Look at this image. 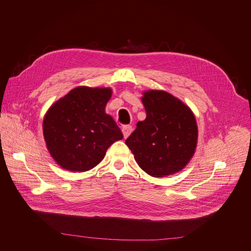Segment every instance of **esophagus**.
I'll use <instances>...</instances> for the list:
<instances>
[{
	"instance_id": "1",
	"label": "esophagus",
	"mask_w": 251,
	"mask_h": 251,
	"mask_svg": "<svg viewBox=\"0 0 251 251\" xmlns=\"http://www.w3.org/2000/svg\"><path fill=\"white\" fill-rule=\"evenodd\" d=\"M132 131H133L132 126H123L124 137H125V138H127L128 136H130V134L132 133Z\"/></svg>"
}]
</instances>
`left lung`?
Returning <instances> with one entry per match:
<instances>
[{
	"mask_svg": "<svg viewBox=\"0 0 251 251\" xmlns=\"http://www.w3.org/2000/svg\"><path fill=\"white\" fill-rule=\"evenodd\" d=\"M147 118L138 121L126 144L136 162L151 177L176 174L189 162L198 140V126L192 110L161 90L141 97Z\"/></svg>",
	"mask_w": 251,
	"mask_h": 251,
	"instance_id": "obj_1",
	"label": "left lung"
}]
</instances>
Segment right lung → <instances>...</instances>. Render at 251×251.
<instances>
[{"label":"right lung","instance_id":"add662e5","mask_svg":"<svg viewBox=\"0 0 251 251\" xmlns=\"http://www.w3.org/2000/svg\"><path fill=\"white\" fill-rule=\"evenodd\" d=\"M110 88L77 87L53 103L44 117L46 146L55 162L71 172H86L100 163L112 144L124 137L105 113Z\"/></svg>","mask_w":251,"mask_h":251}]
</instances>
